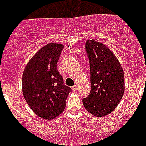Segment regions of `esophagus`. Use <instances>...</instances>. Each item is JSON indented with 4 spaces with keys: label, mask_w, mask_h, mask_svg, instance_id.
<instances>
[{
    "label": "esophagus",
    "mask_w": 146,
    "mask_h": 146,
    "mask_svg": "<svg viewBox=\"0 0 146 146\" xmlns=\"http://www.w3.org/2000/svg\"><path fill=\"white\" fill-rule=\"evenodd\" d=\"M76 89H77V86H72V90H73V91H76Z\"/></svg>",
    "instance_id": "obj_1"
}]
</instances>
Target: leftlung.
<instances>
[{"label": "left lung", "instance_id": "1", "mask_svg": "<svg viewBox=\"0 0 146 146\" xmlns=\"http://www.w3.org/2000/svg\"><path fill=\"white\" fill-rule=\"evenodd\" d=\"M86 50L90 64L91 91L82 103L88 112L101 117L114 111L120 103L124 93V73L117 58L106 45L88 40Z\"/></svg>", "mask_w": 146, "mask_h": 146}]
</instances>
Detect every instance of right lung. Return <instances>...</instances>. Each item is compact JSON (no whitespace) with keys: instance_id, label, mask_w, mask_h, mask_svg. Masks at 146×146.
I'll return each instance as SVG.
<instances>
[{"instance_id":"obj_1","label":"right lung","mask_w":146,"mask_h":146,"mask_svg":"<svg viewBox=\"0 0 146 146\" xmlns=\"http://www.w3.org/2000/svg\"><path fill=\"white\" fill-rule=\"evenodd\" d=\"M63 48V44L57 43L44 45L31 58L23 73V94L27 104L36 115L46 120L64 111L71 92L57 70Z\"/></svg>"}]
</instances>
